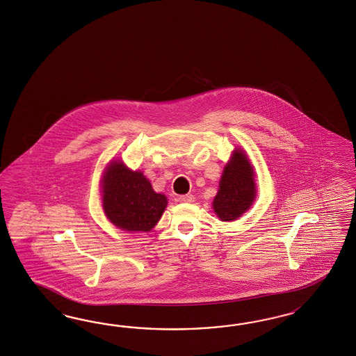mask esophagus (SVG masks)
<instances>
[{
    "label": "esophagus",
    "mask_w": 356,
    "mask_h": 356,
    "mask_svg": "<svg viewBox=\"0 0 356 356\" xmlns=\"http://www.w3.org/2000/svg\"><path fill=\"white\" fill-rule=\"evenodd\" d=\"M178 200L181 202V203H193L195 202V196L193 195H182V196H179L178 197Z\"/></svg>",
    "instance_id": "1"
}]
</instances>
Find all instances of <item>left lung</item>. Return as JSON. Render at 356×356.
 Here are the masks:
<instances>
[{"label": "left lung", "instance_id": "left-lung-1", "mask_svg": "<svg viewBox=\"0 0 356 356\" xmlns=\"http://www.w3.org/2000/svg\"><path fill=\"white\" fill-rule=\"evenodd\" d=\"M256 187L254 170L242 151H235L225 166L220 190L213 200V209L222 221L241 217L254 202Z\"/></svg>", "mask_w": 356, "mask_h": 356}]
</instances>
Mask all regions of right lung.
<instances>
[{"mask_svg":"<svg viewBox=\"0 0 356 356\" xmlns=\"http://www.w3.org/2000/svg\"><path fill=\"white\" fill-rule=\"evenodd\" d=\"M166 204V197L154 193L140 172H132L121 161L109 165L104 175L102 207L115 226L127 232H149Z\"/></svg>","mask_w":356,"mask_h":356,"instance_id":"right-lung-1","label":"right lung"}]
</instances>
